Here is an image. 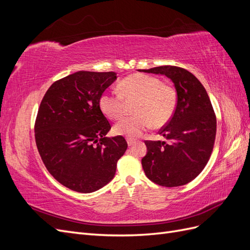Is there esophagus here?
<instances>
[{"mask_svg":"<svg viewBox=\"0 0 250 250\" xmlns=\"http://www.w3.org/2000/svg\"><path fill=\"white\" fill-rule=\"evenodd\" d=\"M134 143H135V140H133V139H129V138L127 139V144H128V146H132Z\"/></svg>","mask_w":250,"mask_h":250,"instance_id":"1","label":"esophagus"}]
</instances>
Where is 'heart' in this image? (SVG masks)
I'll return each mask as SVG.
<instances>
[{
  "instance_id": "b5f03b06",
  "label": "heart",
  "mask_w": 250,
  "mask_h": 250,
  "mask_svg": "<svg viewBox=\"0 0 250 250\" xmlns=\"http://www.w3.org/2000/svg\"><path fill=\"white\" fill-rule=\"evenodd\" d=\"M137 100L134 116L120 119L113 131L135 138L148 129L167 124L177 106V93L172 85L146 74H133L119 84V92H106L100 96L99 106L105 116L116 120L123 115L126 102Z\"/></svg>"
}]
</instances>
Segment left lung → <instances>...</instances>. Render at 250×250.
Listing matches in <instances>:
<instances>
[{"label":"left lung","mask_w":250,"mask_h":250,"mask_svg":"<svg viewBox=\"0 0 250 250\" xmlns=\"http://www.w3.org/2000/svg\"><path fill=\"white\" fill-rule=\"evenodd\" d=\"M142 72L166 75L177 92L176 110L158 132L167 141H145L144 172L158 186H184L199 175L213 152L217 131L213 105L201 82L183 67L163 65Z\"/></svg>","instance_id":"obj_1"}]
</instances>
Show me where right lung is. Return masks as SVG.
<instances>
[{"mask_svg":"<svg viewBox=\"0 0 250 250\" xmlns=\"http://www.w3.org/2000/svg\"><path fill=\"white\" fill-rule=\"evenodd\" d=\"M117 79L115 72L80 71L55 81L41 102L34 124L37 150L47 170L73 191L92 193L115 176L127 149L99 106L100 96Z\"/></svg>","mask_w":250,"mask_h":250,"instance_id":"right-lung-1","label":"right lung"}]
</instances>
